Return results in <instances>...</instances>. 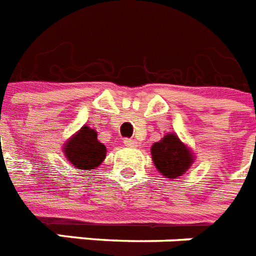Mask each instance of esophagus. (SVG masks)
<instances>
[{
  "instance_id": "34e87169",
  "label": "esophagus",
  "mask_w": 256,
  "mask_h": 256,
  "mask_svg": "<svg viewBox=\"0 0 256 256\" xmlns=\"http://www.w3.org/2000/svg\"><path fill=\"white\" fill-rule=\"evenodd\" d=\"M124 145H126V146H130V148H136V146H138V141L134 140V138H126V140H124Z\"/></svg>"
}]
</instances>
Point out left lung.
Instances as JSON below:
<instances>
[{
	"mask_svg": "<svg viewBox=\"0 0 256 256\" xmlns=\"http://www.w3.org/2000/svg\"><path fill=\"white\" fill-rule=\"evenodd\" d=\"M152 160L157 170L166 178H177L182 176L194 161V156L178 136L168 134L150 148Z\"/></svg>",
	"mask_w": 256,
	"mask_h": 256,
	"instance_id": "obj_1",
	"label": "left lung"
}]
</instances>
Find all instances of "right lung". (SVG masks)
Here are the masks:
<instances>
[{"mask_svg": "<svg viewBox=\"0 0 256 256\" xmlns=\"http://www.w3.org/2000/svg\"><path fill=\"white\" fill-rule=\"evenodd\" d=\"M64 156L76 169H95L106 158L107 148L98 140V132L83 126L63 146Z\"/></svg>", "mask_w": 256, "mask_h": 256, "instance_id": "add662e5", "label": "right lung"}]
</instances>
